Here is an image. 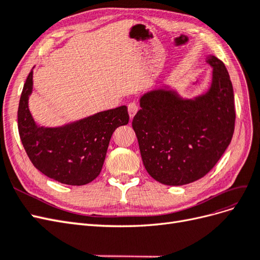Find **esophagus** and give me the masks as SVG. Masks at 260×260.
<instances>
[{
  "label": "esophagus",
  "instance_id": "esophagus-1",
  "mask_svg": "<svg viewBox=\"0 0 260 260\" xmlns=\"http://www.w3.org/2000/svg\"><path fill=\"white\" fill-rule=\"evenodd\" d=\"M138 111H139V106L137 103H135V102H132V103H130L128 105V113H129L130 118L135 117V115L138 113Z\"/></svg>",
  "mask_w": 260,
  "mask_h": 260
}]
</instances>
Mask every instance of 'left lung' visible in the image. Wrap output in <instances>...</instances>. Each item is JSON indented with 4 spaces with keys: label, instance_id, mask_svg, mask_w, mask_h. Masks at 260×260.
<instances>
[{
    "label": "left lung",
    "instance_id": "8db88e82",
    "mask_svg": "<svg viewBox=\"0 0 260 260\" xmlns=\"http://www.w3.org/2000/svg\"><path fill=\"white\" fill-rule=\"evenodd\" d=\"M214 68L207 93L193 100L171 90H154L141 98L132 120L141 156L152 178L166 185H183L203 178L229 146L235 125L234 94L223 62L209 55Z\"/></svg>",
    "mask_w": 260,
    "mask_h": 260
}]
</instances>
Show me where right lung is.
Returning <instances> with one entry per match:
<instances>
[{"instance_id":"1","label":"right lung","mask_w":260,"mask_h":260,"mask_svg":"<svg viewBox=\"0 0 260 260\" xmlns=\"http://www.w3.org/2000/svg\"><path fill=\"white\" fill-rule=\"evenodd\" d=\"M32 70L23 84L18 106V131L34 166L60 183L84 185L103 167L114 131L129 122L127 106L101 112L58 128L38 127L28 107Z\"/></svg>"}]
</instances>
